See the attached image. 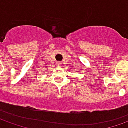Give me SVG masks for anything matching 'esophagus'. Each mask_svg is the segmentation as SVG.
<instances>
[{
	"instance_id": "34e87169",
	"label": "esophagus",
	"mask_w": 128,
	"mask_h": 128,
	"mask_svg": "<svg viewBox=\"0 0 128 128\" xmlns=\"http://www.w3.org/2000/svg\"><path fill=\"white\" fill-rule=\"evenodd\" d=\"M57 65H58V66H61V63H60V62H58V63H57Z\"/></svg>"
}]
</instances>
